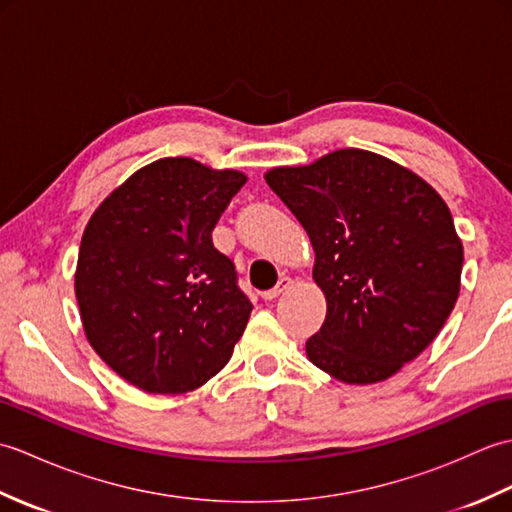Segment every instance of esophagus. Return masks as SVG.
<instances>
[{
    "label": "esophagus",
    "instance_id": "1",
    "mask_svg": "<svg viewBox=\"0 0 512 512\" xmlns=\"http://www.w3.org/2000/svg\"><path fill=\"white\" fill-rule=\"evenodd\" d=\"M290 286H292V279H290L288 275H284V277L279 279V284H277L273 290H266V292H264V299H268V301H270V299H277L279 295H284L286 290H290Z\"/></svg>",
    "mask_w": 512,
    "mask_h": 512
}]
</instances>
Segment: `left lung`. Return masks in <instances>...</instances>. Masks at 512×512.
Here are the masks:
<instances>
[{"instance_id":"1","label":"left lung","mask_w":512,"mask_h":512,"mask_svg":"<svg viewBox=\"0 0 512 512\" xmlns=\"http://www.w3.org/2000/svg\"><path fill=\"white\" fill-rule=\"evenodd\" d=\"M266 182L306 228L328 301L308 358L347 385L394 376L460 295L464 250L449 206L416 173L363 149L270 169Z\"/></svg>"}]
</instances>
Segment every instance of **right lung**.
Here are the masks:
<instances>
[{"mask_svg": "<svg viewBox=\"0 0 512 512\" xmlns=\"http://www.w3.org/2000/svg\"><path fill=\"white\" fill-rule=\"evenodd\" d=\"M246 184L235 169L162 158L90 217L74 290L94 352L147 394H187L228 363L253 303L213 228Z\"/></svg>", "mask_w": 512, "mask_h": 512, "instance_id": "add662e5", "label": "right lung"}]
</instances>
